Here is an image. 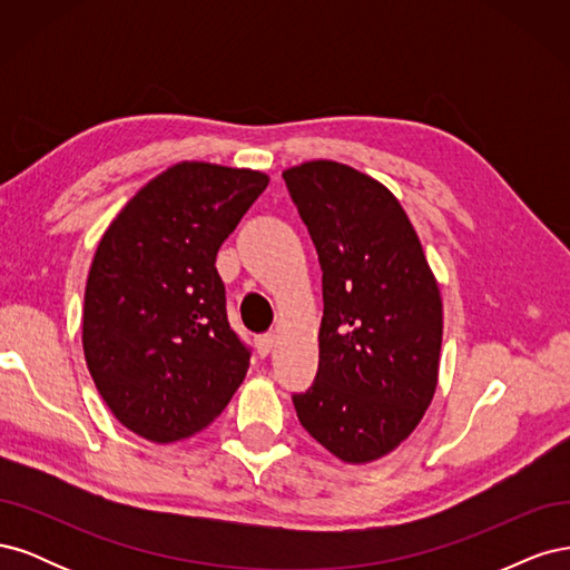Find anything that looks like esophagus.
<instances>
[{
	"label": "esophagus",
	"mask_w": 570,
	"mask_h": 570,
	"mask_svg": "<svg viewBox=\"0 0 570 570\" xmlns=\"http://www.w3.org/2000/svg\"><path fill=\"white\" fill-rule=\"evenodd\" d=\"M275 340H278V335H275V333L258 335V337H256V350H258V354L266 356V354L275 347Z\"/></svg>",
	"instance_id": "obj_1"
}]
</instances>
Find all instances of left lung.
I'll use <instances>...</instances> for the list:
<instances>
[{"label":"left lung","mask_w":570,"mask_h":570,"mask_svg":"<svg viewBox=\"0 0 570 570\" xmlns=\"http://www.w3.org/2000/svg\"><path fill=\"white\" fill-rule=\"evenodd\" d=\"M323 271L314 385L299 423L344 463L396 450L433 402L442 297L421 239L390 189L337 161L283 170Z\"/></svg>","instance_id":"obj_1"}]
</instances>
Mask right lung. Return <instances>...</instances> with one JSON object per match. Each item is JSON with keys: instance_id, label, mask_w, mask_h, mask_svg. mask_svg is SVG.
Listing matches in <instances>:
<instances>
[{"instance_id": "add662e5", "label": "right lung", "mask_w": 570, "mask_h": 570, "mask_svg": "<svg viewBox=\"0 0 570 570\" xmlns=\"http://www.w3.org/2000/svg\"><path fill=\"white\" fill-rule=\"evenodd\" d=\"M266 185L262 170L180 161L101 235L82 352L101 400L135 435L193 438L243 385L249 350L228 323L216 254Z\"/></svg>"}]
</instances>
